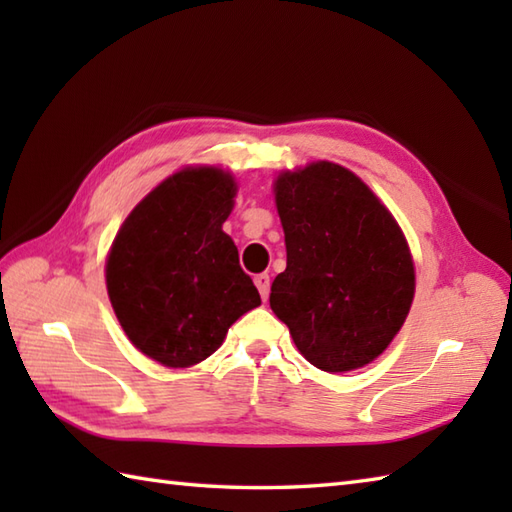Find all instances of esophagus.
<instances>
[{"label": "esophagus", "mask_w": 512, "mask_h": 512, "mask_svg": "<svg viewBox=\"0 0 512 512\" xmlns=\"http://www.w3.org/2000/svg\"><path fill=\"white\" fill-rule=\"evenodd\" d=\"M255 286H257V290H259V295H262V299L266 301L268 299V292H270V277L268 275H257L255 277Z\"/></svg>", "instance_id": "obj_1"}]
</instances>
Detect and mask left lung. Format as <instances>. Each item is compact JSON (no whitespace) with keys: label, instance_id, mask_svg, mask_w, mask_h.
Listing matches in <instances>:
<instances>
[{"label":"left lung","instance_id":"8db88e82","mask_svg":"<svg viewBox=\"0 0 512 512\" xmlns=\"http://www.w3.org/2000/svg\"><path fill=\"white\" fill-rule=\"evenodd\" d=\"M275 202L288 259L270 286V308L323 372L372 363L402 328L416 290L394 215L361 178L328 160L281 173Z\"/></svg>","mask_w":512,"mask_h":512}]
</instances>
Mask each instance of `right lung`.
<instances>
[{"label": "right lung", "mask_w": 512, "mask_h": 512, "mask_svg": "<svg viewBox=\"0 0 512 512\" xmlns=\"http://www.w3.org/2000/svg\"><path fill=\"white\" fill-rule=\"evenodd\" d=\"M237 184L215 167L173 173L129 213L105 264L127 339L165 367H191L262 299L222 231Z\"/></svg>", "instance_id": "right-lung-1"}]
</instances>
